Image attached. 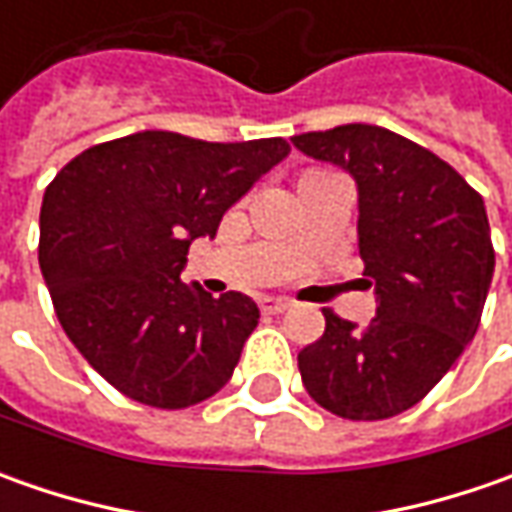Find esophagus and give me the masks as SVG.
<instances>
[{
    "label": "esophagus",
    "mask_w": 512,
    "mask_h": 512,
    "mask_svg": "<svg viewBox=\"0 0 512 512\" xmlns=\"http://www.w3.org/2000/svg\"><path fill=\"white\" fill-rule=\"evenodd\" d=\"M259 305H262V313H285L287 307H293V302L282 299V296H265Z\"/></svg>",
    "instance_id": "esophagus-1"
}]
</instances>
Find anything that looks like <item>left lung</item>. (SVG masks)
<instances>
[{"label": "left lung", "instance_id": "8db88e82", "mask_svg": "<svg viewBox=\"0 0 512 512\" xmlns=\"http://www.w3.org/2000/svg\"><path fill=\"white\" fill-rule=\"evenodd\" d=\"M359 187V256L376 316L359 327L325 307V333L299 353L325 410L376 422L419 404L482 322L496 253L482 196L436 153L376 125L293 136Z\"/></svg>", "mask_w": 512, "mask_h": 512}]
</instances>
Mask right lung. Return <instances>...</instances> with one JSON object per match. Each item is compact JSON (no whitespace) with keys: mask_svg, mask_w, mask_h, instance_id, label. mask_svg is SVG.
<instances>
[{"mask_svg":"<svg viewBox=\"0 0 512 512\" xmlns=\"http://www.w3.org/2000/svg\"><path fill=\"white\" fill-rule=\"evenodd\" d=\"M285 139L202 142L142 130L82 150L39 213V267L88 364L133 402L182 410L219 393L259 325L256 302L179 282L187 247L216 236Z\"/></svg>","mask_w":512,"mask_h":512,"instance_id":"right-lung-1","label":"right lung"}]
</instances>
